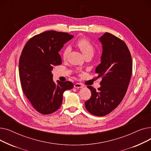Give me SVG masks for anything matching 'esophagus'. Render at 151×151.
I'll return each mask as SVG.
<instances>
[{"instance_id":"obj_1","label":"esophagus","mask_w":151,"mask_h":151,"mask_svg":"<svg viewBox=\"0 0 151 151\" xmlns=\"http://www.w3.org/2000/svg\"><path fill=\"white\" fill-rule=\"evenodd\" d=\"M74 88H83V86L80 83H76L74 85Z\"/></svg>"}]
</instances>
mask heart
<instances>
[{
  "instance_id": "heart-1",
  "label": "heart",
  "mask_w": 151,
  "mask_h": 151,
  "mask_svg": "<svg viewBox=\"0 0 151 151\" xmlns=\"http://www.w3.org/2000/svg\"><path fill=\"white\" fill-rule=\"evenodd\" d=\"M76 44L79 47V49L82 52L84 57L88 55H93L94 51V47L88 39L85 38H81L78 40ZM68 52L69 49L68 47H66L63 50L62 53V57L63 59H65L67 58Z\"/></svg>"
}]
</instances>
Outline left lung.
I'll return each mask as SVG.
<instances>
[{
	"label": "left lung",
	"instance_id": "1",
	"mask_svg": "<svg viewBox=\"0 0 151 151\" xmlns=\"http://www.w3.org/2000/svg\"><path fill=\"white\" fill-rule=\"evenodd\" d=\"M99 40L103 51L96 73L102 80L98 91L88 86L91 97L84 104L92 114L104 116L114 110L124 99L132 76V60L127 46L120 38L106 32Z\"/></svg>",
	"mask_w": 151,
	"mask_h": 151
}]
</instances>
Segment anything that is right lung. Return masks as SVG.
<instances>
[{
	"label": "right lung",
	"mask_w": 151,
	"mask_h": 151,
	"mask_svg": "<svg viewBox=\"0 0 151 151\" xmlns=\"http://www.w3.org/2000/svg\"><path fill=\"white\" fill-rule=\"evenodd\" d=\"M68 33L49 30L31 38L24 47L19 62L22 89L33 107L50 114L62 105L63 93L73 88L70 81H53L51 71L62 63L59 52L73 38Z\"/></svg>",
	"instance_id": "add662e5"
}]
</instances>
